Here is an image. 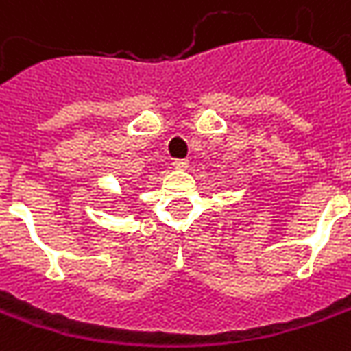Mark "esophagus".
I'll return each mask as SVG.
<instances>
[{"mask_svg": "<svg viewBox=\"0 0 351 351\" xmlns=\"http://www.w3.org/2000/svg\"><path fill=\"white\" fill-rule=\"evenodd\" d=\"M173 167H176V169H186L188 161L186 159H175V161H173Z\"/></svg>", "mask_w": 351, "mask_h": 351, "instance_id": "obj_1", "label": "esophagus"}]
</instances>
